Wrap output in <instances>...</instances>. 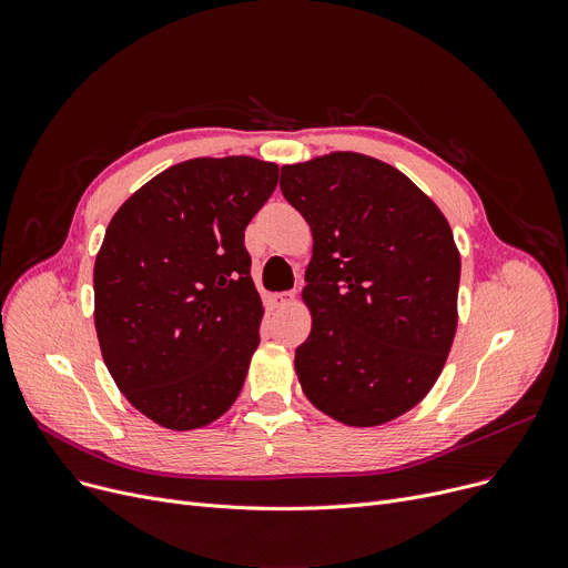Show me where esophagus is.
Segmentation results:
<instances>
[{
  "mask_svg": "<svg viewBox=\"0 0 568 568\" xmlns=\"http://www.w3.org/2000/svg\"><path fill=\"white\" fill-rule=\"evenodd\" d=\"M272 304H274V308H287V306H292V304H294V292H276V294L272 296Z\"/></svg>",
  "mask_w": 568,
  "mask_h": 568,
  "instance_id": "obj_1",
  "label": "esophagus"
}]
</instances>
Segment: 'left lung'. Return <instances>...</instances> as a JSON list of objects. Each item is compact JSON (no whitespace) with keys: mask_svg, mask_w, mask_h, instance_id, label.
Segmentation results:
<instances>
[{"mask_svg":"<svg viewBox=\"0 0 568 568\" xmlns=\"http://www.w3.org/2000/svg\"><path fill=\"white\" fill-rule=\"evenodd\" d=\"M281 191L313 232L302 389L345 426L392 422L426 398L456 336L452 225L400 170L354 152L283 165Z\"/></svg>","mask_w":568,"mask_h":568,"instance_id":"8db88e82","label":"left lung"}]
</instances>
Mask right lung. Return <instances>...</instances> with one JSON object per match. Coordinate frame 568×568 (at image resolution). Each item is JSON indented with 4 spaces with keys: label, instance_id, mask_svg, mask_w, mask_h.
<instances>
[{
    "label": "right lung",
    "instance_id": "right-lung-1",
    "mask_svg": "<svg viewBox=\"0 0 568 568\" xmlns=\"http://www.w3.org/2000/svg\"><path fill=\"white\" fill-rule=\"evenodd\" d=\"M276 184V163L191 159L135 191L105 230L94 264L103 362L163 428L212 424L242 392L264 315L244 230Z\"/></svg>",
    "mask_w": 568,
    "mask_h": 568
}]
</instances>
